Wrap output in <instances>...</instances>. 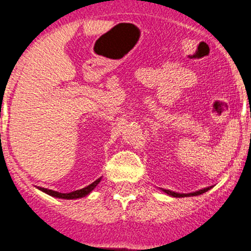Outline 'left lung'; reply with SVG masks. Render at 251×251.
<instances>
[{
    "instance_id": "left-lung-1",
    "label": "left lung",
    "mask_w": 251,
    "mask_h": 251,
    "mask_svg": "<svg viewBox=\"0 0 251 251\" xmlns=\"http://www.w3.org/2000/svg\"><path fill=\"white\" fill-rule=\"evenodd\" d=\"M169 193H173V192H169Z\"/></svg>"
}]
</instances>
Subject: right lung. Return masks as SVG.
<instances>
[{"instance_id":"1","label":"right lung","mask_w":251,"mask_h":251,"mask_svg":"<svg viewBox=\"0 0 251 251\" xmlns=\"http://www.w3.org/2000/svg\"><path fill=\"white\" fill-rule=\"evenodd\" d=\"M100 182V178H98L97 181H95L93 183H91L90 186L85 187L82 189H78V191L72 192V193H58V192H53L50 191V196L55 197V198H62V199H78V198H83V197L88 196L93 189L97 187V184Z\"/></svg>"}]
</instances>
